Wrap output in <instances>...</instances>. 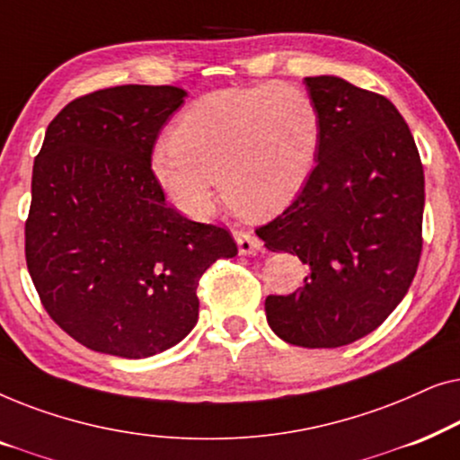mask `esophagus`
<instances>
[{
    "mask_svg": "<svg viewBox=\"0 0 460 460\" xmlns=\"http://www.w3.org/2000/svg\"><path fill=\"white\" fill-rule=\"evenodd\" d=\"M234 241L241 255H253L261 249V241L255 234H251V232H234Z\"/></svg>",
    "mask_w": 460,
    "mask_h": 460,
    "instance_id": "34e87169",
    "label": "esophagus"
}]
</instances>
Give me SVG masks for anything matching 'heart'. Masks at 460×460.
<instances>
[{
  "label": "heart",
  "mask_w": 460,
  "mask_h": 460,
  "mask_svg": "<svg viewBox=\"0 0 460 460\" xmlns=\"http://www.w3.org/2000/svg\"><path fill=\"white\" fill-rule=\"evenodd\" d=\"M320 136L318 106L299 87L222 90L181 112L172 142L155 146L150 169L192 219L211 216L216 180L238 213L272 216L304 190L316 167Z\"/></svg>",
  "instance_id": "obj_1"
}]
</instances>
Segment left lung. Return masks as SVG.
<instances>
[{"mask_svg": "<svg viewBox=\"0 0 460 460\" xmlns=\"http://www.w3.org/2000/svg\"><path fill=\"white\" fill-rule=\"evenodd\" d=\"M323 136L291 205L255 230L266 249L307 263L304 287L270 295L268 324L301 348H341L373 332L417 274L425 178L414 137L379 93L335 75L305 77Z\"/></svg>", "mask_w": 460, "mask_h": 460, "instance_id": "left-lung-1", "label": "left lung"}]
</instances>
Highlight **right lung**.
<instances>
[{"label": "right lung", "mask_w": 460, "mask_h": 460, "mask_svg": "<svg viewBox=\"0 0 460 460\" xmlns=\"http://www.w3.org/2000/svg\"><path fill=\"white\" fill-rule=\"evenodd\" d=\"M184 98L121 85L73 100L35 159L29 274L54 323L100 354L137 360L180 343L199 320V279L238 253L228 230L172 209L150 169Z\"/></svg>", "instance_id": "obj_1"}]
</instances>
